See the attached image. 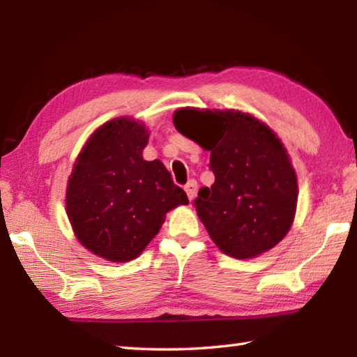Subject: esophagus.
<instances>
[{
    "instance_id": "obj_1",
    "label": "esophagus",
    "mask_w": 357,
    "mask_h": 357,
    "mask_svg": "<svg viewBox=\"0 0 357 357\" xmlns=\"http://www.w3.org/2000/svg\"><path fill=\"white\" fill-rule=\"evenodd\" d=\"M197 189H198V184H197V181H193V179H190L189 183L184 185V190L187 193V197H189V200H193V198H195Z\"/></svg>"
}]
</instances>
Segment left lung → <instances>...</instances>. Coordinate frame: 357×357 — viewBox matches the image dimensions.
<instances>
[{"label":"left lung","instance_id":"obj_1","mask_svg":"<svg viewBox=\"0 0 357 357\" xmlns=\"http://www.w3.org/2000/svg\"><path fill=\"white\" fill-rule=\"evenodd\" d=\"M173 123L211 151L215 181L198 190L193 206L215 245L247 259L279 244L294 220L298 178L274 132L238 110L181 108Z\"/></svg>","mask_w":357,"mask_h":357}]
</instances>
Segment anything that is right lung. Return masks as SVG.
Wrapping results in <instances>:
<instances>
[{
	"label": "right lung",
	"instance_id": "obj_1",
	"mask_svg": "<svg viewBox=\"0 0 357 357\" xmlns=\"http://www.w3.org/2000/svg\"><path fill=\"white\" fill-rule=\"evenodd\" d=\"M149 134L130 118L105 123L88 138L72 168L66 211L77 239L108 261L124 263L144 250L165 214L189 204L160 160H144Z\"/></svg>",
	"mask_w": 357,
	"mask_h": 357
}]
</instances>
